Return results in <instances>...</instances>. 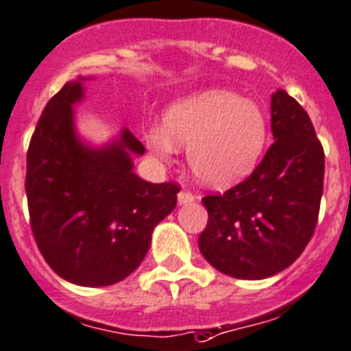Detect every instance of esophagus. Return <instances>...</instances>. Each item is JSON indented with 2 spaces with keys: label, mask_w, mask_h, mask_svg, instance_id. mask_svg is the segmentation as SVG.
<instances>
[{
  "label": "esophagus",
  "mask_w": 351,
  "mask_h": 351,
  "mask_svg": "<svg viewBox=\"0 0 351 351\" xmlns=\"http://www.w3.org/2000/svg\"><path fill=\"white\" fill-rule=\"evenodd\" d=\"M193 199H195V195L190 192H186V190H182V192L178 193V204L180 206H185V204H190L193 202Z\"/></svg>",
  "instance_id": "34e87169"
}]
</instances>
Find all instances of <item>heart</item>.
<instances>
[{
	"label": "heart",
	"mask_w": 351,
	"mask_h": 351,
	"mask_svg": "<svg viewBox=\"0 0 351 351\" xmlns=\"http://www.w3.org/2000/svg\"><path fill=\"white\" fill-rule=\"evenodd\" d=\"M144 141L161 161L176 154V145L186 147V161L197 182L226 189L257 166L267 142V120L254 99L210 89L173 103L162 127L149 128Z\"/></svg>",
	"instance_id": "b5f03b06"
}]
</instances>
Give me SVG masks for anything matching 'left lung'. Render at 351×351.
<instances>
[{
	"mask_svg": "<svg viewBox=\"0 0 351 351\" xmlns=\"http://www.w3.org/2000/svg\"><path fill=\"white\" fill-rule=\"evenodd\" d=\"M273 145L245 182L202 199L209 221L199 248L238 280H264L291 266L314 234L324 186V151L304 108L271 96Z\"/></svg>",
	"mask_w": 351,
	"mask_h": 351,
	"instance_id": "obj_1",
	"label": "left lung"
}]
</instances>
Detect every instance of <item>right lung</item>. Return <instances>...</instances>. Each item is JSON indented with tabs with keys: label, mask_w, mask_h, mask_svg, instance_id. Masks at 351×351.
Listing matches in <instances>:
<instances>
[{
	"label": "right lung",
	"mask_w": 351,
	"mask_h": 351,
	"mask_svg": "<svg viewBox=\"0 0 351 351\" xmlns=\"http://www.w3.org/2000/svg\"><path fill=\"white\" fill-rule=\"evenodd\" d=\"M77 77L44 108L27 152L30 226L51 269L78 287H110L144 261L154 228L176 207L175 183H149L134 173L145 147L121 128L94 145L75 123L85 99Z\"/></svg>",
	"instance_id": "add662e5"
}]
</instances>
